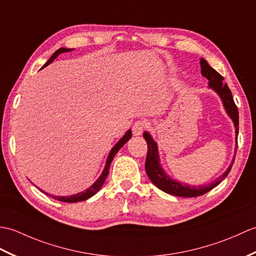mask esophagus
I'll list each match as a JSON object with an SVG mask.
<instances>
[{
	"label": "esophagus",
	"instance_id": "1",
	"mask_svg": "<svg viewBox=\"0 0 256 256\" xmlns=\"http://www.w3.org/2000/svg\"><path fill=\"white\" fill-rule=\"evenodd\" d=\"M146 124L144 120H137L132 126V134L134 136H140L146 129Z\"/></svg>",
	"mask_w": 256,
	"mask_h": 256
}]
</instances>
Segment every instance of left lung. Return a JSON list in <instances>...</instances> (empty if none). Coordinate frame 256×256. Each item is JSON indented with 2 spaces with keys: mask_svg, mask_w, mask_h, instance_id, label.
Segmentation results:
<instances>
[{
  "mask_svg": "<svg viewBox=\"0 0 256 256\" xmlns=\"http://www.w3.org/2000/svg\"><path fill=\"white\" fill-rule=\"evenodd\" d=\"M200 68H202V74L208 78L209 81V86L212 88L216 92H217L221 100L224 102V108L228 112V115L232 118V120L234 122V126L236 128V132L238 136L239 132V112H238V107L234 103V98H232V93L230 88H228L226 83L224 82V76L219 74V73L212 69V66L208 64V62L202 58L200 59ZM144 138L148 144V153H146V172L149 176L151 182L154 184L158 188L161 190L168 192V194H171L174 196H180V197H197L206 194L207 192L212 190L216 186L219 185L221 182H222L226 175L229 174L230 170L232 168V164H234V160L232 161L231 166L228 168V170L216 180L212 183L209 185H204V186H190V185H184L180 183L178 180H173L168 178V176L163 172L162 168L160 166V163H158V146L153 141L151 136L144 132Z\"/></svg>",
  "mask_w": 256,
  "mask_h": 256,
  "instance_id": "8db88e82",
  "label": "left lung"
}]
</instances>
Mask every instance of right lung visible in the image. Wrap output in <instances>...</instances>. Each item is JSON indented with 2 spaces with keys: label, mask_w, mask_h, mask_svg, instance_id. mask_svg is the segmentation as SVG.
Here are the masks:
<instances>
[{
  "label": "right lung",
  "mask_w": 256,
  "mask_h": 256,
  "mask_svg": "<svg viewBox=\"0 0 256 256\" xmlns=\"http://www.w3.org/2000/svg\"><path fill=\"white\" fill-rule=\"evenodd\" d=\"M68 51H71V49H68V48H60V49H58L52 56H51V58L46 62V64H44V66H48L49 64H51V62H52L60 54L68 52ZM44 66H42V68H44ZM130 138H132V130H128V132H126V134H124V137L118 141V142L116 144V146H114L112 149V151L110 152V156H108V158H107L106 166H105V168H104L103 173H102V175L100 176V178H98V180H96L95 183H94L92 186H90L88 190H86L85 192H78V194H76V195L69 196V197H68V196H66V197L52 196V195H50V194H47V192H44V194L51 196V197L54 198V200H60V202H82V200H88L90 197H92L93 195H95L96 192H98L100 190V187H102V185L104 184V182H105V180H106V178H107V175H108L110 166V163H112V161L114 156H115V154L118 152V150L120 149V148H122L124 144H126Z\"/></svg>",
  "instance_id": "1"
}]
</instances>
